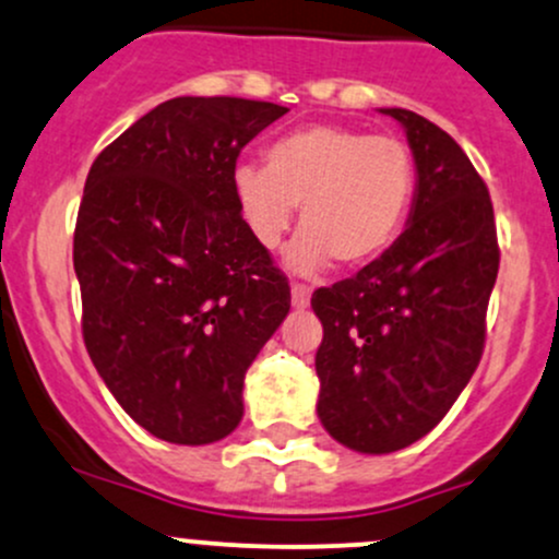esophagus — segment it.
Listing matches in <instances>:
<instances>
[{"label": "esophagus", "mask_w": 559, "mask_h": 559, "mask_svg": "<svg viewBox=\"0 0 559 559\" xmlns=\"http://www.w3.org/2000/svg\"><path fill=\"white\" fill-rule=\"evenodd\" d=\"M290 293H293V306H296V309H306V306H309V301H311V287L293 282Z\"/></svg>", "instance_id": "esophagus-1"}]
</instances>
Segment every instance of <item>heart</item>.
Here are the masks:
<instances>
[{
    "label": "heart",
    "mask_w": 559,
    "mask_h": 559,
    "mask_svg": "<svg viewBox=\"0 0 559 559\" xmlns=\"http://www.w3.org/2000/svg\"><path fill=\"white\" fill-rule=\"evenodd\" d=\"M416 183L405 141L344 124L290 130L266 148V167L239 162L231 170L234 202L261 248H277L301 205V234L287 250L301 274L381 258L411 215Z\"/></svg>",
    "instance_id": "obj_1"
}]
</instances>
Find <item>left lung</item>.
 Returning a JSON list of instances; mask_svg holds the SVG:
<instances>
[{"mask_svg":"<svg viewBox=\"0 0 559 559\" xmlns=\"http://www.w3.org/2000/svg\"><path fill=\"white\" fill-rule=\"evenodd\" d=\"M416 200L397 242L349 280L320 287V421L341 445L394 453L445 418L477 370L498 274L488 186L445 130L407 109Z\"/></svg>","mask_w":559,"mask_h":559,"instance_id":"obj_1","label":"left lung"}]
</instances>
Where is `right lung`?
<instances>
[{"instance_id": "right-lung-1", "label": "right lung", "mask_w": 559, "mask_h": 559, "mask_svg": "<svg viewBox=\"0 0 559 559\" xmlns=\"http://www.w3.org/2000/svg\"><path fill=\"white\" fill-rule=\"evenodd\" d=\"M285 106L173 98L98 154L74 229L82 335L135 424L176 445L242 421L245 373L290 285L231 194L237 157Z\"/></svg>"}]
</instances>
